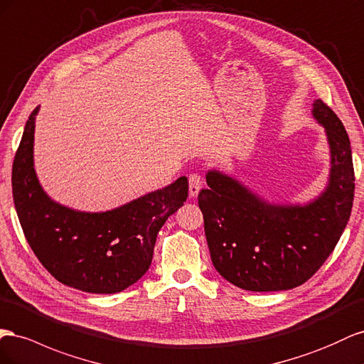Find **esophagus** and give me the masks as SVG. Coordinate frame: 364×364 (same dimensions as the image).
Segmentation results:
<instances>
[{
    "instance_id": "1",
    "label": "esophagus",
    "mask_w": 364,
    "mask_h": 364,
    "mask_svg": "<svg viewBox=\"0 0 364 364\" xmlns=\"http://www.w3.org/2000/svg\"><path fill=\"white\" fill-rule=\"evenodd\" d=\"M201 186H203V180H201V176L198 173L189 175V195H191V198H195V196L200 193Z\"/></svg>"
}]
</instances>
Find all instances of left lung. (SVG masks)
<instances>
[{"label":"left lung","mask_w":364,"mask_h":364,"mask_svg":"<svg viewBox=\"0 0 364 364\" xmlns=\"http://www.w3.org/2000/svg\"><path fill=\"white\" fill-rule=\"evenodd\" d=\"M329 146L325 189L308 203H273L232 175L209 169L198 195L216 272L248 291L305 284L334 250L354 201V164L343 123L320 99L311 108Z\"/></svg>","instance_id":"obj_1"}]
</instances>
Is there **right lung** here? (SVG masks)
I'll return each mask as SVG.
<instances>
[{"instance_id":"obj_1","label":"right lung","mask_w":364,"mask_h":364,"mask_svg":"<svg viewBox=\"0 0 364 364\" xmlns=\"http://www.w3.org/2000/svg\"><path fill=\"white\" fill-rule=\"evenodd\" d=\"M38 112L39 107L26 123L12 168L14 203L26 240L60 284L85 293H120L148 272L159 230L188 198V178L111 210L71 209L48 196L36 175Z\"/></svg>"}]
</instances>
